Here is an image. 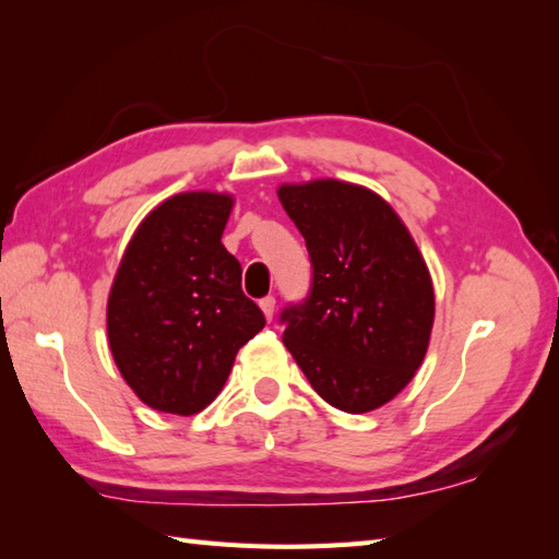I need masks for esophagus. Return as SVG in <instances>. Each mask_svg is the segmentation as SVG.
I'll return each mask as SVG.
<instances>
[{
	"instance_id": "34e87169",
	"label": "esophagus",
	"mask_w": 559,
	"mask_h": 559,
	"mask_svg": "<svg viewBox=\"0 0 559 559\" xmlns=\"http://www.w3.org/2000/svg\"><path fill=\"white\" fill-rule=\"evenodd\" d=\"M260 308H263L265 318L272 320V316H275V296H265V299H260Z\"/></svg>"
}]
</instances>
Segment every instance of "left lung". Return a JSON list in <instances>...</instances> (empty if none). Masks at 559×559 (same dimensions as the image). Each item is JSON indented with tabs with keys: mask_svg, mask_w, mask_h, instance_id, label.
Here are the masks:
<instances>
[{
	"mask_svg": "<svg viewBox=\"0 0 559 559\" xmlns=\"http://www.w3.org/2000/svg\"><path fill=\"white\" fill-rule=\"evenodd\" d=\"M280 203L306 239L311 294L284 308L282 342L313 390L346 414L400 394L428 352L436 294L412 234L366 186L282 183Z\"/></svg>",
	"mask_w": 559,
	"mask_h": 559,
	"instance_id": "8db88e82",
	"label": "left lung"
}]
</instances>
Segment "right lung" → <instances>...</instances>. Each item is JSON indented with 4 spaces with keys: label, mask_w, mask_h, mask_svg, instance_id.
Instances as JSON below:
<instances>
[{
    "label": "right lung",
    "mask_w": 559,
    "mask_h": 559,
    "mask_svg": "<svg viewBox=\"0 0 559 559\" xmlns=\"http://www.w3.org/2000/svg\"><path fill=\"white\" fill-rule=\"evenodd\" d=\"M234 198L189 191L159 203L121 255L107 337L121 378L151 408L193 416L215 400L265 316L225 246Z\"/></svg>",
    "instance_id": "obj_1"
}]
</instances>
